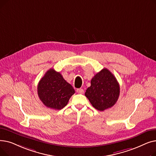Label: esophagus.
Listing matches in <instances>:
<instances>
[{
    "instance_id": "1",
    "label": "esophagus",
    "mask_w": 156,
    "mask_h": 156,
    "mask_svg": "<svg viewBox=\"0 0 156 156\" xmlns=\"http://www.w3.org/2000/svg\"><path fill=\"white\" fill-rule=\"evenodd\" d=\"M76 92L78 94H83L84 92V90H83V89H82V88H78L76 90Z\"/></svg>"
}]
</instances>
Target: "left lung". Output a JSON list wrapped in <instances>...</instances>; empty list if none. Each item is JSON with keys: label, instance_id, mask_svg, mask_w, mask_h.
Masks as SVG:
<instances>
[{"label": "left lung", "instance_id": "left-lung-1", "mask_svg": "<svg viewBox=\"0 0 156 156\" xmlns=\"http://www.w3.org/2000/svg\"><path fill=\"white\" fill-rule=\"evenodd\" d=\"M120 87L111 72L104 68L91 80L85 95L94 108L100 111L111 108L118 99Z\"/></svg>", "mask_w": 156, "mask_h": 156}]
</instances>
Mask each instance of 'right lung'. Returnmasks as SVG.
I'll use <instances>...</instances> for the list:
<instances>
[{"mask_svg":"<svg viewBox=\"0 0 156 156\" xmlns=\"http://www.w3.org/2000/svg\"><path fill=\"white\" fill-rule=\"evenodd\" d=\"M37 91L40 101L46 107L57 110L64 108L75 93L61 74L52 68L48 70L40 80Z\"/></svg>","mask_w":156,"mask_h":156,"instance_id":"right-lung-1","label":"right lung"}]
</instances>
